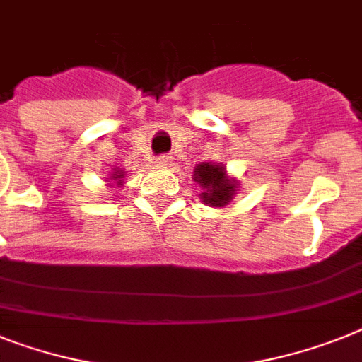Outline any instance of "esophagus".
Masks as SVG:
<instances>
[{
	"mask_svg": "<svg viewBox=\"0 0 362 362\" xmlns=\"http://www.w3.org/2000/svg\"><path fill=\"white\" fill-rule=\"evenodd\" d=\"M171 160H173V158L169 156V154H160V156L156 158V163H158V165L167 167V165H171Z\"/></svg>",
	"mask_w": 362,
	"mask_h": 362,
	"instance_id": "1",
	"label": "esophagus"
}]
</instances>
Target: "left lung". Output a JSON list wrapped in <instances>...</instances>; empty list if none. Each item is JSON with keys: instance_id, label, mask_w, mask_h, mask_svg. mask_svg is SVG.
<instances>
[{"instance_id": "1", "label": "left lung", "mask_w": 362, "mask_h": 362, "mask_svg": "<svg viewBox=\"0 0 362 362\" xmlns=\"http://www.w3.org/2000/svg\"><path fill=\"white\" fill-rule=\"evenodd\" d=\"M195 182L204 187L202 199L206 204L221 208L233 199L235 184L228 180L224 175V167L214 165V163H199L195 169Z\"/></svg>"}]
</instances>
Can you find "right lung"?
<instances>
[{
  "label": "right lung",
  "mask_w": 362,
  "mask_h": 362,
  "mask_svg": "<svg viewBox=\"0 0 362 362\" xmlns=\"http://www.w3.org/2000/svg\"><path fill=\"white\" fill-rule=\"evenodd\" d=\"M112 178H114L115 182H117V184H121V178H123V173H119V171H115L114 175H112Z\"/></svg>",
  "instance_id": "add662e5"
}]
</instances>
